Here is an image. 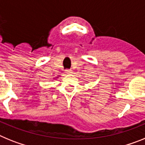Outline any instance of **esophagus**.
Returning <instances> with one entry per match:
<instances>
[{
    "label": "esophagus",
    "mask_w": 145,
    "mask_h": 145,
    "mask_svg": "<svg viewBox=\"0 0 145 145\" xmlns=\"http://www.w3.org/2000/svg\"><path fill=\"white\" fill-rule=\"evenodd\" d=\"M65 73L67 74L72 73V70H68V69H67V70H65Z\"/></svg>",
    "instance_id": "obj_1"
}]
</instances>
